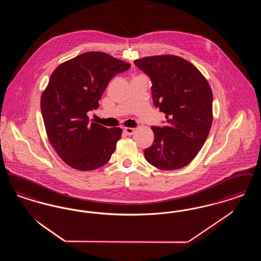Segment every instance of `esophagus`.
<instances>
[{
  "label": "esophagus",
  "mask_w": 261,
  "mask_h": 261,
  "mask_svg": "<svg viewBox=\"0 0 261 261\" xmlns=\"http://www.w3.org/2000/svg\"><path fill=\"white\" fill-rule=\"evenodd\" d=\"M134 128H130V127H125L124 129H123V132H124L126 135H128V136H130V135H132L133 133H134Z\"/></svg>",
  "instance_id": "1"
}]
</instances>
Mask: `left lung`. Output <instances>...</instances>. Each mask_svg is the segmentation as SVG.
Instances as JSON below:
<instances>
[{
    "mask_svg": "<svg viewBox=\"0 0 261 261\" xmlns=\"http://www.w3.org/2000/svg\"><path fill=\"white\" fill-rule=\"evenodd\" d=\"M135 65L151 80L153 103L165 114L166 125L152 126V145L144 150L147 162L162 170L182 168L202 148L212 124L213 95L199 69L186 60L153 56Z\"/></svg>",
    "mask_w": 261,
    "mask_h": 261,
    "instance_id": "8db88e82",
    "label": "left lung"
}]
</instances>
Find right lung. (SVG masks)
Masks as SVG:
<instances>
[{
	"label": "right lung",
	"mask_w": 261,
	"mask_h": 261,
	"mask_svg": "<svg viewBox=\"0 0 261 261\" xmlns=\"http://www.w3.org/2000/svg\"><path fill=\"white\" fill-rule=\"evenodd\" d=\"M131 64L102 51H88L60 64L41 96V112L47 136L63 162L90 171L112 158L121 128L89 123L87 112L99 100L112 77Z\"/></svg>",
	"instance_id": "1"
}]
</instances>
